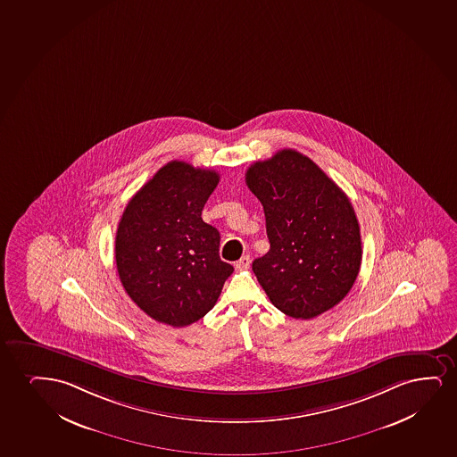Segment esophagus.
I'll return each mask as SVG.
<instances>
[{
  "mask_svg": "<svg viewBox=\"0 0 457 457\" xmlns=\"http://www.w3.org/2000/svg\"><path fill=\"white\" fill-rule=\"evenodd\" d=\"M249 265H251L249 255H244L240 261L236 262V268H237V270H248Z\"/></svg>",
  "mask_w": 457,
  "mask_h": 457,
  "instance_id": "obj_1",
  "label": "esophagus"
}]
</instances>
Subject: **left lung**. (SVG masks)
I'll list each match as a JSON object with an SVG mask.
<instances>
[{
  "instance_id": "8db88e82",
  "label": "left lung",
  "mask_w": 457,
  "mask_h": 457,
  "mask_svg": "<svg viewBox=\"0 0 457 457\" xmlns=\"http://www.w3.org/2000/svg\"><path fill=\"white\" fill-rule=\"evenodd\" d=\"M245 181L267 220L270 251L253 262V271L274 307L312 320L341 303L362 257L347 195L309 156L291 148L251 164Z\"/></svg>"
}]
</instances>
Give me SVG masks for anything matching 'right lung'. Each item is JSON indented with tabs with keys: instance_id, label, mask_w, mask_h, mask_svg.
<instances>
[{
	"instance_id": "1",
	"label": "right lung",
	"mask_w": 457,
	"mask_h": 457,
	"mask_svg": "<svg viewBox=\"0 0 457 457\" xmlns=\"http://www.w3.org/2000/svg\"><path fill=\"white\" fill-rule=\"evenodd\" d=\"M219 179L215 170L170 161L120 217L114 242L119 278L152 320L172 327L202 320L234 271L220 259V232L202 219Z\"/></svg>"
}]
</instances>
